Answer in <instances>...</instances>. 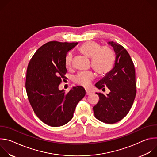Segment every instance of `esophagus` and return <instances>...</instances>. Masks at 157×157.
<instances>
[{"label": "esophagus", "mask_w": 157, "mask_h": 157, "mask_svg": "<svg viewBox=\"0 0 157 157\" xmlns=\"http://www.w3.org/2000/svg\"><path fill=\"white\" fill-rule=\"evenodd\" d=\"M86 95H90L91 94V92H90L88 90H86Z\"/></svg>", "instance_id": "34e87169"}]
</instances>
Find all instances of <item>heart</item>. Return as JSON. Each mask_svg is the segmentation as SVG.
<instances>
[{
  "mask_svg": "<svg viewBox=\"0 0 157 157\" xmlns=\"http://www.w3.org/2000/svg\"><path fill=\"white\" fill-rule=\"evenodd\" d=\"M79 50L86 56L91 58V65L93 69L99 75H105L113 68L115 55L109 47L101 46L97 42L88 41L83 43ZM73 55L68 53L66 56L65 64L67 67H70L72 64ZM94 78V75L91 71L81 72L74 78L75 81L83 86L87 87L91 84V81Z\"/></svg>",
  "mask_w": 157,
  "mask_h": 157,
  "instance_id": "1",
  "label": "heart"
}]
</instances>
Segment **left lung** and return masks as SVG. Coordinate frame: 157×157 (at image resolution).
I'll return each instance as SVG.
<instances>
[{
	"instance_id": "left-lung-1",
	"label": "left lung",
	"mask_w": 157,
	"mask_h": 157,
	"mask_svg": "<svg viewBox=\"0 0 157 157\" xmlns=\"http://www.w3.org/2000/svg\"><path fill=\"white\" fill-rule=\"evenodd\" d=\"M108 44L113 47L116 56L114 68L95 86L99 89L107 87L110 92L107 96L96 93L99 101L93 107V110L99 121L114 124L127 116L135 99L136 71L127 51L116 42L109 41Z\"/></svg>"
}]
</instances>
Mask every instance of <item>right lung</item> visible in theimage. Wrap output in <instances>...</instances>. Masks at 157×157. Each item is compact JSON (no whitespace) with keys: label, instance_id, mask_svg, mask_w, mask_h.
<instances>
[{"label":"right lung","instance_id":"add662e5","mask_svg":"<svg viewBox=\"0 0 157 157\" xmlns=\"http://www.w3.org/2000/svg\"><path fill=\"white\" fill-rule=\"evenodd\" d=\"M78 44L48 42L36 50L28 65L25 87L29 101L36 116L52 127L70 121L78 103L86 94L79 86L67 93L58 88L67 71L66 54Z\"/></svg>","mask_w":157,"mask_h":157}]
</instances>
